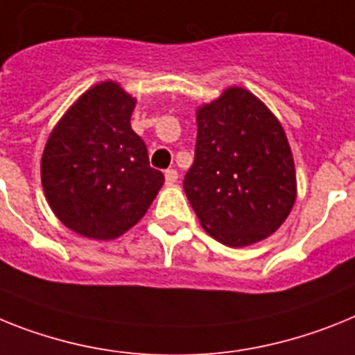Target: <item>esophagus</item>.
<instances>
[{"label": "esophagus", "instance_id": "obj_1", "mask_svg": "<svg viewBox=\"0 0 355 355\" xmlns=\"http://www.w3.org/2000/svg\"><path fill=\"white\" fill-rule=\"evenodd\" d=\"M164 177H166V184H168V186H173V184L178 180L177 169H168V171L164 173Z\"/></svg>", "mask_w": 355, "mask_h": 355}]
</instances>
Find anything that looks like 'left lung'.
Masks as SVG:
<instances>
[{
  "instance_id": "obj_1",
  "label": "left lung",
  "mask_w": 355,
  "mask_h": 355,
  "mask_svg": "<svg viewBox=\"0 0 355 355\" xmlns=\"http://www.w3.org/2000/svg\"><path fill=\"white\" fill-rule=\"evenodd\" d=\"M195 160L184 191L202 227L229 247L260 242L296 200L294 160L284 128L243 88L196 112Z\"/></svg>"
}]
</instances>
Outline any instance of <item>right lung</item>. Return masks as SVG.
<instances>
[{
	"label": "right lung",
	"mask_w": 355,
	"mask_h": 355,
	"mask_svg": "<svg viewBox=\"0 0 355 355\" xmlns=\"http://www.w3.org/2000/svg\"><path fill=\"white\" fill-rule=\"evenodd\" d=\"M135 99L115 83L79 97L53 128L41 159L50 207L67 227L112 240L144 216L164 184L144 141L132 130Z\"/></svg>",
	"instance_id": "1"
}]
</instances>
